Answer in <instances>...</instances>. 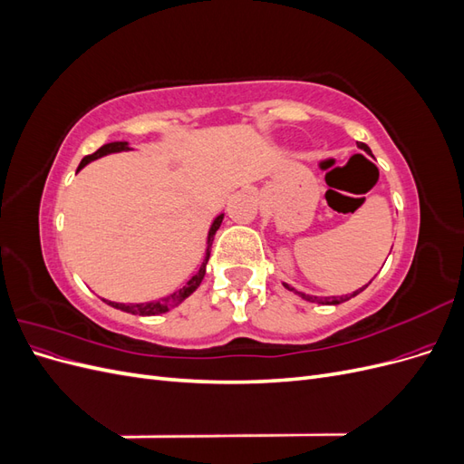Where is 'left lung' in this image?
Masks as SVG:
<instances>
[{
	"label": "left lung",
	"instance_id": "8db88e82",
	"mask_svg": "<svg viewBox=\"0 0 464 464\" xmlns=\"http://www.w3.org/2000/svg\"><path fill=\"white\" fill-rule=\"evenodd\" d=\"M358 149H362L363 152H366V154H370V157H373V154H372V149L366 145V143H358ZM370 283H372V280H370ZM368 283V285H370ZM366 285V286H368ZM283 286L285 288H288L290 292H294V294H298V296L302 298V300H305V302H317V304H325V305H336V304H343V302H346V300H350V298H354L356 296V294H360L363 288H366V286H362V288H358L356 292H353V294H346V296H331V298H317V296H312V294H305V292H300V290H296V288H294V286H290L288 283H283Z\"/></svg>",
	"mask_w": 464,
	"mask_h": 464
}]
</instances>
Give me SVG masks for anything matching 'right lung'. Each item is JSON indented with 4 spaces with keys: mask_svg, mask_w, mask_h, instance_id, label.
I'll list each match as a JSON object with an SVG mask.
<instances>
[{
    "mask_svg": "<svg viewBox=\"0 0 464 464\" xmlns=\"http://www.w3.org/2000/svg\"><path fill=\"white\" fill-rule=\"evenodd\" d=\"M125 150H133L131 145L128 141H114V143H108V145H102L101 149H98L96 152L89 154V157H85L81 160L77 172L81 170V168H85L89 162L96 160V159H102L106 157V154H111V152H125ZM224 218V213H220L213 224H210L208 228V234H207V249H205V257H203V263L199 266V271L195 273L188 283L181 286L179 290L168 294V296L160 298V300H152V302H141V304H120V302H110V300H104L108 305L116 307V310H121L125 314H133V315H160V314H166L170 312L172 307L179 305L181 302H184L186 298H189L191 294L199 288V285L203 283V276H205V271H207V263H208V256H210V246H213V237L217 234V230L220 228V222Z\"/></svg>",
    "mask_w": 464,
    "mask_h": 464,
    "instance_id": "add662e5",
    "label": "right lung"
}]
</instances>
